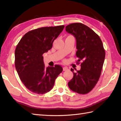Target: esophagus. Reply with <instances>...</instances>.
<instances>
[{
	"label": "esophagus",
	"instance_id": "1",
	"mask_svg": "<svg viewBox=\"0 0 121 121\" xmlns=\"http://www.w3.org/2000/svg\"><path fill=\"white\" fill-rule=\"evenodd\" d=\"M68 70V68L67 67H64L63 68V71H67V70Z\"/></svg>",
	"mask_w": 121,
	"mask_h": 121
}]
</instances>
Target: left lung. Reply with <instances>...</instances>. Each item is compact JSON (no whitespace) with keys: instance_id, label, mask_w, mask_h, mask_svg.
<instances>
[{"instance_id":"8db88e82","label":"left lung","mask_w":121,"mask_h":121,"mask_svg":"<svg viewBox=\"0 0 121 121\" xmlns=\"http://www.w3.org/2000/svg\"><path fill=\"white\" fill-rule=\"evenodd\" d=\"M65 30L75 38L76 56L78 62L82 61L80 70L71 69L73 77L68 86L76 93L87 94L95 86L102 72L105 57L102 41L94 30L82 23L70 24Z\"/></svg>"}]
</instances>
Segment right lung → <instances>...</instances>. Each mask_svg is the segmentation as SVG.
Segmentation results:
<instances>
[{
  "instance_id": "obj_1",
  "label": "right lung",
  "mask_w": 121,
  "mask_h": 121,
  "mask_svg": "<svg viewBox=\"0 0 121 121\" xmlns=\"http://www.w3.org/2000/svg\"><path fill=\"white\" fill-rule=\"evenodd\" d=\"M64 25L44 27L30 30L23 36L15 51V65L22 82L33 93H47L63 69L59 65L45 67L43 53L52 47Z\"/></svg>"
}]
</instances>
